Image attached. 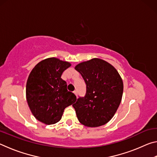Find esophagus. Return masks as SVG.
<instances>
[{
    "label": "esophagus",
    "mask_w": 157,
    "mask_h": 157,
    "mask_svg": "<svg viewBox=\"0 0 157 157\" xmlns=\"http://www.w3.org/2000/svg\"><path fill=\"white\" fill-rule=\"evenodd\" d=\"M73 93H74V94H75V95H76L77 98H78V93H77V91H74Z\"/></svg>",
    "instance_id": "esophagus-1"
}]
</instances>
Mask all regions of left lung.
<instances>
[{
    "mask_svg": "<svg viewBox=\"0 0 157 157\" xmlns=\"http://www.w3.org/2000/svg\"><path fill=\"white\" fill-rule=\"evenodd\" d=\"M86 85L84 97H79L73 107L79 123L89 127L104 125L120 105L123 82L116 69L105 61L94 58L77 65Z\"/></svg>",
    "mask_w": 157,
    "mask_h": 157,
    "instance_id": "left-lung-1",
    "label": "left lung"
}]
</instances>
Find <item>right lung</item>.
I'll list each match as a JSON object with an SVG mask.
<instances>
[{
	"label": "right lung",
	"instance_id": "add662e5",
	"mask_svg": "<svg viewBox=\"0 0 157 157\" xmlns=\"http://www.w3.org/2000/svg\"><path fill=\"white\" fill-rule=\"evenodd\" d=\"M70 66L69 62L50 57L37 63L29 75L26 99L34 116L41 123L52 124L59 122L65 108L77 100L61 78Z\"/></svg>",
	"mask_w": 157,
	"mask_h": 157
}]
</instances>
